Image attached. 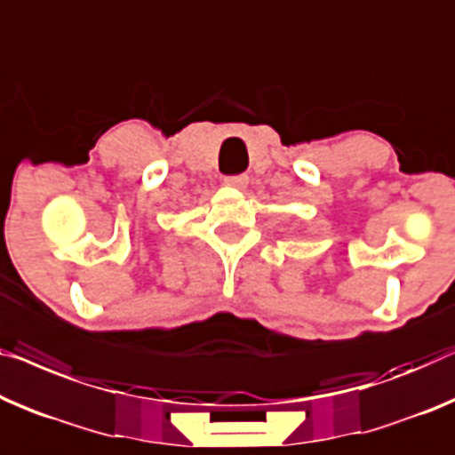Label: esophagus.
<instances>
[{
    "mask_svg": "<svg viewBox=\"0 0 455 455\" xmlns=\"http://www.w3.org/2000/svg\"><path fill=\"white\" fill-rule=\"evenodd\" d=\"M225 184L228 188L245 189L247 184H249V178H247V175H228V178H225Z\"/></svg>",
    "mask_w": 455,
    "mask_h": 455,
    "instance_id": "obj_1",
    "label": "esophagus"
}]
</instances>
